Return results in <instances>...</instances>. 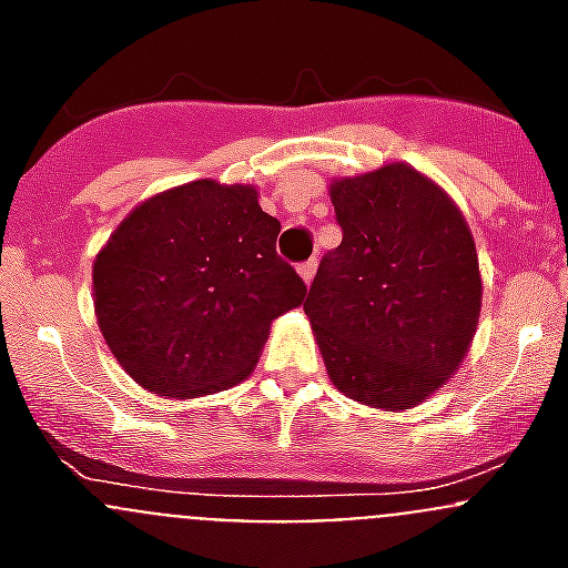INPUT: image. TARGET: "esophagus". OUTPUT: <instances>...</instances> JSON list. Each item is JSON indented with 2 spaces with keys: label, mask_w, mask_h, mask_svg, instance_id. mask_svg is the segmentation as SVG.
I'll use <instances>...</instances> for the list:
<instances>
[{
  "label": "esophagus",
  "mask_w": 568,
  "mask_h": 568,
  "mask_svg": "<svg viewBox=\"0 0 568 568\" xmlns=\"http://www.w3.org/2000/svg\"><path fill=\"white\" fill-rule=\"evenodd\" d=\"M315 270H318V261H315V258H310V261H304V264H298V275H301V278H304V284H310V281L315 278Z\"/></svg>",
  "instance_id": "34e87169"
}]
</instances>
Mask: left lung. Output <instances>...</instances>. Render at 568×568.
Returning a JSON list of instances; mask_svg holds the SVG:
<instances>
[{"instance_id": "1", "label": "left lung", "mask_w": 568, "mask_h": 568, "mask_svg": "<svg viewBox=\"0 0 568 568\" xmlns=\"http://www.w3.org/2000/svg\"><path fill=\"white\" fill-rule=\"evenodd\" d=\"M344 239L321 258L304 313L335 389L404 413L458 373L480 318L464 213L404 162L333 179Z\"/></svg>"}]
</instances>
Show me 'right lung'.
<instances>
[{
	"label": "right lung",
	"instance_id": "add662e5",
	"mask_svg": "<svg viewBox=\"0 0 568 568\" xmlns=\"http://www.w3.org/2000/svg\"><path fill=\"white\" fill-rule=\"evenodd\" d=\"M278 233L253 184L199 179L135 204L93 261L99 329L124 373L168 398L247 378L270 324L307 295Z\"/></svg>",
	"mask_w": 568,
	"mask_h": 568
}]
</instances>
